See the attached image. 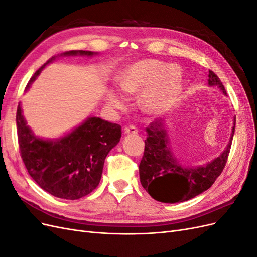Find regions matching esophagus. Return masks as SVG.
Instances as JSON below:
<instances>
[{
    "mask_svg": "<svg viewBox=\"0 0 257 257\" xmlns=\"http://www.w3.org/2000/svg\"><path fill=\"white\" fill-rule=\"evenodd\" d=\"M138 133V130L133 126V125H130V126H126L125 128H124V134H127V135H136Z\"/></svg>",
    "mask_w": 257,
    "mask_h": 257,
    "instance_id": "1",
    "label": "esophagus"
}]
</instances>
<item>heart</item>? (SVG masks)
Listing matches in <instances>:
<instances>
[{
  "label": "heart",
  "instance_id": "1",
  "mask_svg": "<svg viewBox=\"0 0 257 257\" xmlns=\"http://www.w3.org/2000/svg\"><path fill=\"white\" fill-rule=\"evenodd\" d=\"M183 74L177 65L157 60H145L130 66L123 73L120 85L127 93L142 92L141 105L151 114H161L175 104L182 88ZM108 103L114 109L127 106V98L120 92H111Z\"/></svg>",
  "mask_w": 257,
  "mask_h": 257
}]
</instances>
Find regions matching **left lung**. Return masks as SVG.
I'll return each mask as SVG.
<instances>
[{"label": "left lung", "mask_w": 257, "mask_h": 257, "mask_svg": "<svg viewBox=\"0 0 257 257\" xmlns=\"http://www.w3.org/2000/svg\"><path fill=\"white\" fill-rule=\"evenodd\" d=\"M209 84L217 85L226 94L223 83L212 71H209ZM236 120L226 149L219 158L205 166L185 168L179 164L168 145V136L163 120L153 121L146 128L145 151L139 164V177L143 188L161 203H181L199 195L211 186L226 165Z\"/></svg>", "instance_id": "1"}]
</instances>
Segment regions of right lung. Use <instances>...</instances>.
<instances>
[{
  "mask_svg": "<svg viewBox=\"0 0 257 257\" xmlns=\"http://www.w3.org/2000/svg\"><path fill=\"white\" fill-rule=\"evenodd\" d=\"M93 52L72 50L61 56ZM54 60L50 58L31 77L30 87L42 69ZM20 155L28 173L41 188L64 199H79L88 195L99 183L105 159L121 138V126L91 116L72 133L57 141H44L33 135L23 119L20 104L16 114Z\"/></svg>",
  "mask_w": 257,
  "mask_h": 257,
  "instance_id": "obj_1",
  "label": "right lung"
}]
</instances>
